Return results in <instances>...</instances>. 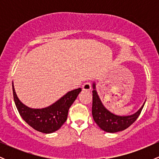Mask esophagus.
I'll use <instances>...</instances> for the list:
<instances>
[{
	"label": "esophagus",
	"mask_w": 159,
	"mask_h": 159,
	"mask_svg": "<svg viewBox=\"0 0 159 159\" xmlns=\"http://www.w3.org/2000/svg\"><path fill=\"white\" fill-rule=\"evenodd\" d=\"M84 90H90L91 89V83L90 81H87L82 86Z\"/></svg>",
	"instance_id": "34e87169"
}]
</instances>
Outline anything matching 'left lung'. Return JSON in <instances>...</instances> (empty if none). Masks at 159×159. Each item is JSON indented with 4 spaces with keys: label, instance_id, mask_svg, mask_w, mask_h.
Segmentation results:
<instances>
[{
    "label": "left lung",
    "instance_id": "left-lung-1",
    "mask_svg": "<svg viewBox=\"0 0 159 159\" xmlns=\"http://www.w3.org/2000/svg\"><path fill=\"white\" fill-rule=\"evenodd\" d=\"M93 105H92V114L94 121L98 125V127L103 131L110 133H114L123 131L130 126L132 124L135 122L139 115L141 113L143 106L138 110L135 114L130 116H117L108 110H107L102 103L101 100L98 97L97 92L95 90V84L93 85Z\"/></svg>",
    "mask_w": 159,
    "mask_h": 159
}]
</instances>
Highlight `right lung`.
<instances>
[{"label":"right lung","mask_w":159,"mask_h":159,"mask_svg":"<svg viewBox=\"0 0 159 159\" xmlns=\"http://www.w3.org/2000/svg\"><path fill=\"white\" fill-rule=\"evenodd\" d=\"M81 91V88L72 90L49 107L33 109L25 106L20 102L12 84L14 102L20 116L33 129L45 134L58 130L66 121L69 107Z\"/></svg>","instance_id":"add662e5"}]
</instances>
